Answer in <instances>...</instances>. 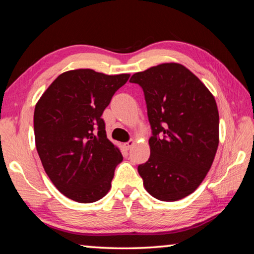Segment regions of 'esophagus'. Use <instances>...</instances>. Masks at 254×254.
Returning a JSON list of instances; mask_svg holds the SVG:
<instances>
[{"label":"esophagus","mask_w":254,"mask_h":254,"mask_svg":"<svg viewBox=\"0 0 254 254\" xmlns=\"http://www.w3.org/2000/svg\"><path fill=\"white\" fill-rule=\"evenodd\" d=\"M133 145H134V141L133 140H130V141H127V142L124 143V147H126L127 150H130Z\"/></svg>","instance_id":"esophagus-1"}]
</instances>
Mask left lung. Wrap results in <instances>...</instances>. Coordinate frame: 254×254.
I'll use <instances>...</instances> for the list:
<instances>
[{
  "instance_id": "left-lung-1",
  "label": "left lung",
  "mask_w": 254,
  "mask_h": 254,
  "mask_svg": "<svg viewBox=\"0 0 254 254\" xmlns=\"http://www.w3.org/2000/svg\"><path fill=\"white\" fill-rule=\"evenodd\" d=\"M143 89L152 136L137 167L143 186L162 201L184 198L203 182L218 147V110L207 87L186 67L167 63L132 75Z\"/></svg>"
}]
</instances>
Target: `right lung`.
Wrapping results in <instances>:
<instances>
[{
	"label": "right lung",
	"instance_id": "obj_1",
	"mask_svg": "<svg viewBox=\"0 0 254 254\" xmlns=\"http://www.w3.org/2000/svg\"><path fill=\"white\" fill-rule=\"evenodd\" d=\"M128 77L93 69L63 72L36 104L34 139L42 166L56 188L77 203L103 198L123 160L107 139L102 114Z\"/></svg>",
	"mask_w": 254,
	"mask_h": 254
}]
</instances>
